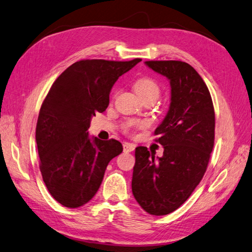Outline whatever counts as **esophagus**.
<instances>
[{"label":"esophagus","instance_id":"1","mask_svg":"<svg viewBox=\"0 0 252 252\" xmlns=\"http://www.w3.org/2000/svg\"><path fill=\"white\" fill-rule=\"evenodd\" d=\"M135 145L131 144V143H124L123 144V151L124 153H131L134 151Z\"/></svg>","mask_w":252,"mask_h":252}]
</instances>
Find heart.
Returning <instances> with one entry per match:
<instances>
[{"mask_svg": "<svg viewBox=\"0 0 252 252\" xmlns=\"http://www.w3.org/2000/svg\"><path fill=\"white\" fill-rule=\"evenodd\" d=\"M134 91L137 92L139 96L144 99L146 97H155L157 99L160 95V86L154 78L148 76H143L138 78L134 81ZM144 124L142 122L137 121H129L125 124L124 128L126 132H130L133 129H140L143 128Z\"/></svg>", "mask_w": 252, "mask_h": 252, "instance_id": "heart-1", "label": "heart"}]
</instances>
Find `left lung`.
<instances>
[{"label": "left lung", "mask_w": 252, "mask_h": 252, "mask_svg": "<svg viewBox=\"0 0 252 252\" xmlns=\"http://www.w3.org/2000/svg\"><path fill=\"white\" fill-rule=\"evenodd\" d=\"M146 65L171 83V105L155 130L164 148L155 158L135 148L132 194L152 215H166L185 202L205 175L214 146L215 113L205 81L192 65L178 60H151Z\"/></svg>", "instance_id": "8db88e82"}]
</instances>
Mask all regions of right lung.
Wrapping results in <instances>:
<instances>
[{
  "instance_id": "add662e5",
  "label": "right lung",
  "mask_w": 252,
  "mask_h": 252,
  "mask_svg": "<svg viewBox=\"0 0 252 252\" xmlns=\"http://www.w3.org/2000/svg\"><path fill=\"white\" fill-rule=\"evenodd\" d=\"M141 60H79L45 96L36 126L39 166L50 194L63 206L78 208L91 200L108 163L123 152L119 141L90 139L87 130L95 113L107 109L115 81Z\"/></svg>"
}]
</instances>
